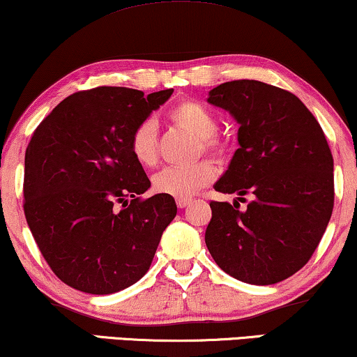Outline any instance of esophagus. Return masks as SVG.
Masks as SVG:
<instances>
[{
	"instance_id": "1",
	"label": "esophagus",
	"mask_w": 357,
	"mask_h": 357,
	"mask_svg": "<svg viewBox=\"0 0 357 357\" xmlns=\"http://www.w3.org/2000/svg\"><path fill=\"white\" fill-rule=\"evenodd\" d=\"M190 203H192V199H190V198H178V199H177V206H178V208L188 206Z\"/></svg>"
}]
</instances>
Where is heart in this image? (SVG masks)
Segmentation results:
<instances>
[{
    "mask_svg": "<svg viewBox=\"0 0 357 357\" xmlns=\"http://www.w3.org/2000/svg\"><path fill=\"white\" fill-rule=\"evenodd\" d=\"M169 119L180 128L199 139L203 153L216 159H226L229 144L226 139L214 133L218 131V119L206 105L197 100H183L172 107ZM130 153L141 167L151 169L158 164V130L151 119L143 120L130 136ZM216 178V169L209 160L190 165V167H167L154 175L153 188L160 195L172 198H192L195 193Z\"/></svg>",
    "mask_w": 357,
    "mask_h": 357,
    "instance_id": "b5f03b06",
    "label": "heart"
}]
</instances>
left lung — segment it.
I'll list each match as a JSON object with an SVG mask.
<instances>
[{"label":"left lung","mask_w":357,"mask_h":357,"mask_svg":"<svg viewBox=\"0 0 357 357\" xmlns=\"http://www.w3.org/2000/svg\"><path fill=\"white\" fill-rule=\"evenodd\" d=\"M209 104L237 120L236 151L214 190L252 198L211 202L204 242L222 271L248 284H275L301 270L333 211V155L312 112L289 91L238 79L209 91Z\"/></svg>","instance_id":"left-lung-1"}]
</instances>
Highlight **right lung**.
Instances as JSON below:
<instances>
[{"instance_id":"right-lung-1","label":"right lung","mask_w":357,"mask_h":357,"mask_svg":"<svg viewBox=\"0 0 357 357\" xmlns=\"http://www.w3.org/2000/svg\"><path fill=\"white\" fill-rule=\"evenodd\" d=\"M172 92L79 91L33 131L24 160V213L65 284L114 294L149 270L177 204L160 193L138 197L151 182L130 153V136Z\"/></svg>"}]
</instances>
